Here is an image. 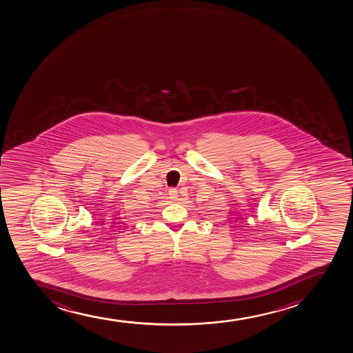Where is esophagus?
<instances>
[{
  "instance_id": "obj_1",
  "label": "esophagus",
  "mask_w": 353,
  "mask_h": 353,
  "mask_svg": "<svg viewBox=\"0 0 353 353\" xmlns=\"http://www.w3.org/2000/svg\"><path fill=\"white\" fill-rule=\"evenodd\" d=\"M168 194H170V199L178 198V191H176V188H170V191H168Z\"/></svg>"
}]
</instances>
